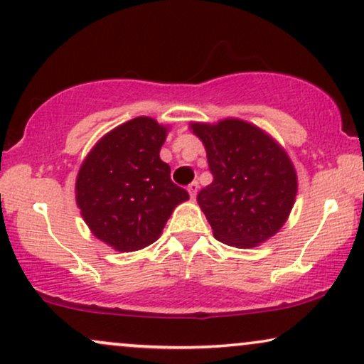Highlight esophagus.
I'll return each instance as SVG.
<instances>
[{"label":"esophagus","instance_id":"esophagus-1","mask_svg":"<svg viewBox=\"0 0 364 364\" xmlns=\"http://www.w3.org/2000/svg\"><path fill=\"white\" fill-rule=\"evenodd\" d=\"M197 188H199V183H197V182H192V183H188L187 191H188V193H191V197H192V199H196V196H197Z\"/></svg>","mask_w":364,"mask_h":364}]
</instances>
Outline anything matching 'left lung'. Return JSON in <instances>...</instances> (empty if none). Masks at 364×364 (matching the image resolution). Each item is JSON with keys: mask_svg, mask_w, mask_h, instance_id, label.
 Returning a JSON list of instances; mask_svg holds the SVG:
<instances>
[{"mask_svg": "<svg viewBox=\"0 0 364 364\" xmlns=\"http://www.w3.org/2000/svg\"><path fill=\"white\" fill-rule=\"evenodd\" d=\"M204 141L212 183L197 193L214 237L254 247L274 235L294 205L296 172L289 157L261 129L242 120L193 124Z\"/></svg>", "mask_w": 364, "mask_h": 364, "instance_id": "1", "label": "left lung"}]
</instances>
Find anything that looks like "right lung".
Returning <instances> with one entry per match:
<instances>
[{
  "label": "right lung",
  "instance_id": "right-lung-1",
  "mask_svg": "<svg viewBox=\"0 0 364 364\" xmlns=\"http://www.w3.org/2000/svg\"><path fill=\"white\" fill-rule=\"evenodd\" d=\"M167 130L139 117L107 134L77 177V204L92 232L122 252L139 251L162 234L173 207L188 199L160 160Z\"/></svg>",
  "mask_w": 364,
  "mask_h": 364
}]
</instances>
